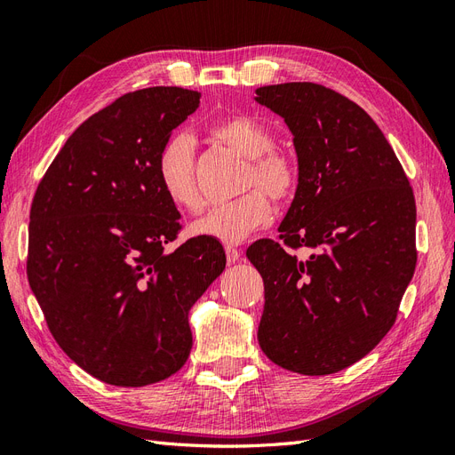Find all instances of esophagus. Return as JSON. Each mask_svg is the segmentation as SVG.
Instances as JSON below:
<instances>
[{
  "label": "esophagus",
  "instance_id": "esophagus-1",
  "mask_svg": "<svg viewBox=\"0 0 455 455\" xmlns=\"http://www.w3.org/2000/svg\"><path fill=\"white\" fill-rule=\"evenodd\" d=\"M226 256L229 264H235V261H239L241 258V251L235 249V246H226Z\"/></svg>",
  "mask_w": 455,
  "mask_h": 455
}]
</instances>
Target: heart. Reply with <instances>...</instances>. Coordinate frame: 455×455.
<instances>
[{"instance_id":"obj_1","label":"heart","mask_w":455,"mask_h":455,"mask_svg":"<svg viewBox=\"0 0 455 455\" xmlns=\"http://www.w3.org/2000/svg\"><path fill=\"white\" fill-rule=\"evenodd\" d=\"M214 139L249 157L243 188H261L275 201L292 196L298 182L296 164L281 151H275L271 131L251 116H231L216 121ZM157 178L164 196L180 209H196L199 194L196 184V148L189 136L174 134L163 144L157 157ZM266 193V194H267ZM265 194V195H266ZM259 189L243 197L216 204L191 224V235L224 244H239L271 220V203Z\"/></svg>"}]
</instances>
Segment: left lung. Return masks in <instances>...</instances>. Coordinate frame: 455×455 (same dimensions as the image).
Returning a JSON list of instances; mask_svg holds the SVG:
<instances>
[{"instance_id": "1", "label": "left lung", "mask_w": 455, "mask_h": 455, "mask_svg": "<svg viewBox=\"0 0 455 455\" xmlns=\"http://www.w3.org/2000/svg\"><path fill=\"white\" fill-rule=\"evenodd\" d=\"M294 136L298 186L279 226L246 258L264 279L258 343L304 376L355 364L389 332L416 269V199L391 144L361 106L315 84L256 89Z\"/></svg>"}]
</instances>
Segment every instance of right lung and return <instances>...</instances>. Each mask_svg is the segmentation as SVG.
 Here are the masks:
<instances>
[{
    "label": "right lung",
    "instance_id": "1",
    "mask_svg": "<svg viewBox=\"0 0 455 455\" xmlns=\"http://www.w3.org/2000/svg\"><path fill=\"white\" fill-rule=\"evenodd\" d=\"M201 94L151 87L121 96L66 140L30 211L28 281L62 351L117 387L172 376L191 351L188 315L226 267L222 243L176 251L180 212L157 157Z\"/></svg>",
    "mask_w": 455,
    "mask_h": 455
}]
</instances>
